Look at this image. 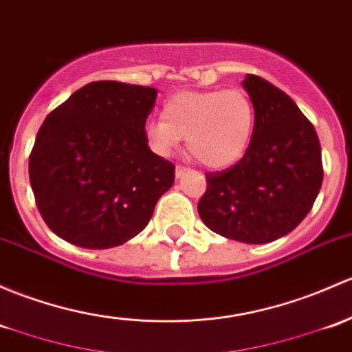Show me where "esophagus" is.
I'll return each mask as SVG.
<instances>
[{
    "instance_id": "esophagus-1",
    "label": "esophagus",
    "mask_w": 352,
    "mask_h": 352,
    "mask_svg": "<svg viewBox=\"0 0 352 352\" xmlns=\"http://www.w3.org/2000/svg\"><path fill=\"white\" fill-rule=\"evenodd\" d=\"M186 173H188V168H186V166H180V165L175 166V177H177V179L184 177Z\"/></svg>"
}]
</instances>
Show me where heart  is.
I'll return each mask as SVG.
<instances>
[{"mask_svg":"<svg viewBox=\"0 0 352 352\" xmlns=\"http://www.w3.org/2000/svg\"><path fill=\"white\" fill-rule=\"evenodd\" d=\"M254 123V106L243 91H184L165 102L164 120L145 124V140L166 158L187 138L188 151L202 165L228 168L246 153Z\"/></svg>","mask_w":352,"mask_h":352,"instance_id":"b5f03b06","label":"heart"}]
</instances>
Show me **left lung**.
Returning <instances> with one entry per match:
<instances>
[{
	"label": "left lung",
	"instance_id": "8db88e82",
	"mask_svg": "<svg viewBox=\"0 0 352 352\" xmlns=\"http://www.w3.org/2000/svg\"><path fill=\"white\" fill-rule=\"evenodd\" d=\"M256 113L250 146L231 168L207 173L197 210L210 231L265 244L294 231L322 186V151L310 121L282 89L248 74L243 80Z\"/></svg>",
	"mask_w": 352,
	"mask_h": 352
}]
</instances>
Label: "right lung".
Instances as JSON below:
<instances>
[{
	"label": "right lung",
	"mask_w": 352,
	"mask_h": 352,
	"mask_svg": "<svg viewBox=\"0 0 352 352\" xmlns=\"http://www.w3.org/2000/svg\"><path fill=\"white\" fill-rule=\"evenodd\" d=\"M155 101V87L98 80L45 118L28 172L36 207L58 238L108 250L150 223L175 180V166L145 140Z\"/></svg>",
	"instance_id": "right-lung-1"
}]
</instances>
